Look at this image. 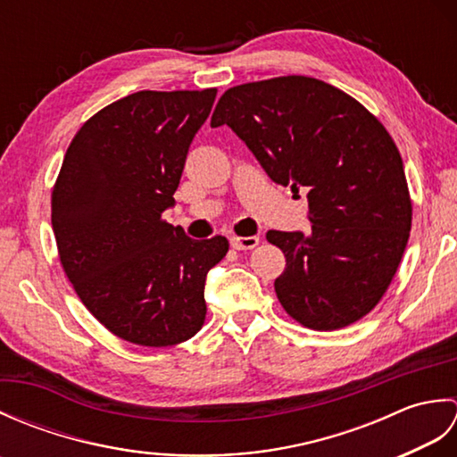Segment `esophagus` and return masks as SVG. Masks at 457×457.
I'll return each instance as SVG.
<instances>
[{
	"instance_id": "34e87169",
	"label": "esophagus",
	"mask_w": 457,
	"mask_h": 457,
	"mask_svg": "<svg viewBox=\"0 0 457 457\" xmlns=\"http://www.w3.org/2000/svg\"><path fill=\"white\" fill-rule=\"evenodd\" d=\"M261 244L259 236H249V237H231V247L234 249H255Z\"/></svg>"
}]
</instances>
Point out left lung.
<instances>
[{"mask_svg": "<svg viewBox=\"0 0 457 457\" xmlns=\"http://www.w3.org/2000/svg\"><path fill=\"white\" fill-rule=\"evenodd\" d=\"M212 128L229 125L270 180L308 192L312 231H275L287 267L275 293L310 329H337L378 304L412 226L401 153L352 96L310 76H278L223 92Z\"/></svg>", "mask_w": 457, "mask_h": 457, "instance_id": "obj_1", "label": "left lung"}]
</instances>
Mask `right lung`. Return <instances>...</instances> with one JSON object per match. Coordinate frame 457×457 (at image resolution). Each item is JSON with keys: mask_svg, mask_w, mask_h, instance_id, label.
Returning a JSON list of instances; mask_svg holds the SVG:
<instances>
[{"mask_svg": "<svg viewBox=\"0 0 457 457\" xmlns=\"http://www.w3.org/2000/svg\"><path fill=\"white\" fill-rule=\"evenodd\" d=\"M216 88L141 90L105 105L68 145L51 196L58 257L76 295L125 342H187L206 320L223 236L190 239L162 220Z\"/></svg>", "mask_w": 457, "mask_h": 457, "instance_id": "right-lung-1", "label": "right lung"}]
</instances>
